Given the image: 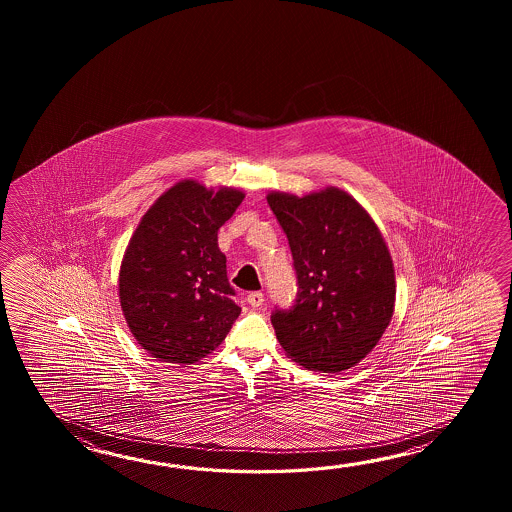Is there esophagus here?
I'll list each match as a JSON object with an SVG mask.
<instances>
[{"label": "esophagus", "instance_id": "esophagus-1", "mask_svg": "<svg viewBox=\"0 0 512 512\" xmlns=\"http://www.w3.org/2000/svg\"><path fill=\"white\" fill-rule=\"evenodd\" d=\"M247 302L251 307H260L263 304V293L260 291H254V293L247 294Z\"/></svg>", "mask_w": 512, "mask_h": 512}]
</instances>
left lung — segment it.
<instances>
[{
  "instance_id": "left-lung-1",
  "label": "left lung",
  "mask_w": 512,
  "mask_h": 512,
  "mask_svg": "<svg viewBox=\"0 0 512 512\" xmlns=\"http://www.w3.org/2000/svg\"><path fill=\"white\" fill-rule=\"evenodd\" d=\"M267 203L287 234L298 280L293 309L272 313L278 342L307 370L357 366L395 307V271L381 230L337 186L302 197L269 192Z\"/></svg>"
}]
</instances>
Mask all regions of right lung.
I'll return each mask as SVG.
<instances>
[{"instance_id": "add662e5", "label": "right lung", "mask_w": 512, "mask_h": 512, "mask_svg": "<svg viewBox=\"0 0 512 512\" xmlns=\"http://www.w3.org/2000/svg\"><path fill=\"white\" fill-rule=\"evenodd\" d=\"M243 197L238 188L185 179L139 221L120 263L119 298L131 335L153 359H205L240 316L218 230Z\"/></svg>"}]
</instances>
